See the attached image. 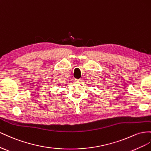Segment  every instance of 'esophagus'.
<instances>
[{
  "instance_id": "34e87169",
  "label": "esophagus",
  "mask_w": 151,
  "mask_h": 151,
  "mask_svg": "<svg viewBox=\"0 0 151 151\" xmlns=\"http://www.w3.org/2000/svg\"><path fill=\"white\" fill-rule=\"evenodd\" d=\"M75 82L76 83H81V79H75Z\"/></svg>"
}]
</instances>
